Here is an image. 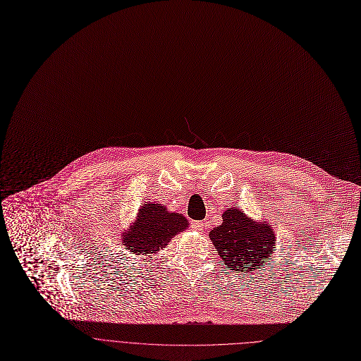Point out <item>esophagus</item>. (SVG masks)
Listing matches in <instances>:
<instances>
[{
  "instance_id": "esophagus-1",
  "label": "esophagus",
  "mask_w": 361,
  "mask_h": 361,
  "mask_svg": "<svg viewBox=\"0 0 361 361\" xmlns=\"http://www.w3.org/2000/svg\"><path fill=\"white\" fill-rule=\"evenodd\" d=\"M192 228L198 232H202L204 231V222L202 221H194L192 222Z\"/></svg>"
}]
</instances>
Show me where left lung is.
Returning <instances> with one entry per match:
<instances>
[{"label": "left lung", "instance_id": "left-lung-1", "mask_svg": "<svg viewBox=\"0 0 361 361\" xmlns=\"http://www.w3.org/2000/svg\"><path fill=\"white\" fill-rule=\"evenodd\" d=\"M208 236L224 265L233 272L265 268L276 248L274 226L268 221H255L238 207L225 209L222 224Z\"/></svg>", "mask_w": 361, "mask_h": 361}]
</instances>
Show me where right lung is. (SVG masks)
Returning <instances> with one entry per match:
<instances>
[{
    "mask_svg": "<svg viewBox=\"0 0 361 361\" xmlns=\"http://www.w3.org/2000/svg\"><path fill=\"white\" fill-rule=\"evenodd\" d=\"M188 225L183 214L171 212L166 205L149 201L139 208L133 224L120 235V241L133 255L152 258Z\"/></svg>",
    "mask_w": 361,
    "mask_h": 361,
    "instance_id": "right-lung-1",
    "label": "right lung"
}]
</instances>
